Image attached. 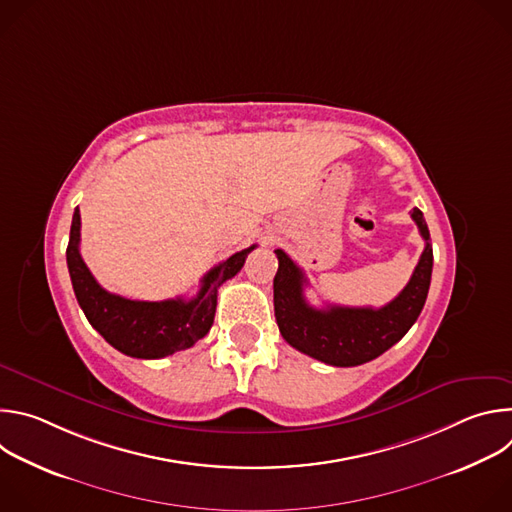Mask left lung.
Instances as JSON below:
<instances>
[{"instance_id": "obj_1", "label": "left lung", "mask_w": 512, "mask_h": 512, "mask_svg": "<svg viewBox=\"0 0 512 512\" xmlns=\"http://www.w3.org/2000/svg\"><path fill=\"white\" fill-rule=\"evenodd\" d=\"M411 218L425 241V249L409 283L383 308H312L304 298V285H308L304 271L289 255L275 249L279 267L273 279V306L285 342L332 367H356L399 342L423 310L433 267L423 212L413 208Z\"/></svg>"}]
</instances>
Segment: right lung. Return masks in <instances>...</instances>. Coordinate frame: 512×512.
<instances>
[{
    "label": "right lung",
    "mask_w": 512,
    "mask_h": 512,
    "mask_svg": "<svg viewBox=\"0 0 512 512\" xmlns=\"http://www.w3.org/2000/svg\"><path fill=\"white\" fill-rule=\"evenodd\" d=\"M79 243L81 212L77 208L72 214L66 247L72 289H75L77 302L91 326L113 348L133 358H164L178 350H186L204 338L214 322L218 287L241 271L245 257L255 249V245H251L212 267L202 277L200 291L192 300L137 302L109 294L97 283L81 257Z\"/></svg>",
    "instance_id": "right-lung-1"
}]
</instances>
